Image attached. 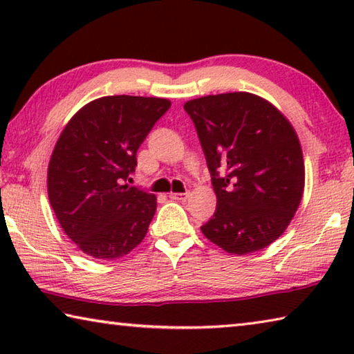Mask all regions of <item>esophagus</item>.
I'll use <instances>...</instances> for the list:
<instances>
[{"label": "esophagus", "mask_w": 354, "mask_h": 354, "mask_svg": "<svg viewBox=\"0 0 354 354\" xmlns=\"http://www.w3.org/2000/svg\"><path fill=\"white\" fill-rule=\"evenodd\" d=\"M169 196L171 200H178V201H184L189 198V192H184V194H175V192H170Z\"/></svg>", "instance_id": "obj_1"}]
</instances>
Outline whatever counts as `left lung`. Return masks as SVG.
<instances>
[{"mask_svg": "<svg viewBox=\"0 0 354 354\" xmlns=\"http://www.w3.org/2000/svg\"><path fill=\"white\" fill-rule=\"evenodd\" d=\"M206 156L217 209L203 234L227 253L266 248L283 234L304 189L295 129L277 107L248 92L184 104Z\"/></svg>", "mask_w": 354, "mask_h": 354, "instance_id": "left-lung-1", "label": "left lung"}]
</instances>
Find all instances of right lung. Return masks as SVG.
Segmentation results:
<instances>
[{"mask_svg":"<svg viewBox=\"0 0 354 354\" xmlns=\"http://www.w3.org/2000/svg\"><path fill=\"white\" fill-rule=\"evenodd\" d=\"M165 98L113 95L77 111L48 165V198L71 241L95 259L128 254L147 236L156 196L127 184L137 149L170 109Z\"/></svg>","mask_w":354,"mask_h":354,"instance_id":"right-lung-1","label":"right lung"}]
</instances>
